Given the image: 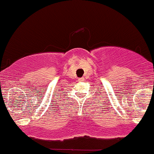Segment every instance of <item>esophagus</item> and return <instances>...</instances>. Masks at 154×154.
Instances as JSON below:
<instances>
[{"mask_svg": "<svg viewBox=\"0 0 154 154\" xmlns=\"http://www.w3.org/2000/svg\"><path fill=\"white\" fill-rule=\"evenodd\" d=\"M85 81V79L84 78H81V79H79V82H84Z\"/></svg>", "mask_w": 154, "mask_h": 154, "instance_id": "34e87169", "label": "esophagus"}]
</instances>
